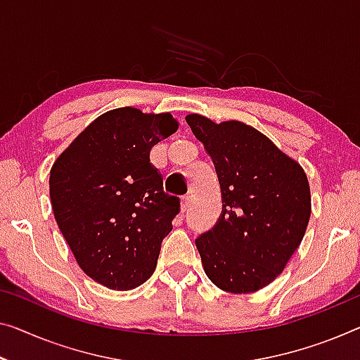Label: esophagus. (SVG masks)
Listing matches in <instances>:
<instances>
[{"mask_svg": "<svg viewBox=\"0 0 360 360\" xmlns=\"http://www.w3.org/2000/svg\"><path fill=\"white\" fill-rule=\"evenodd\" d=\"M189 207H191V198L189 197H184L181 200V212L186 213L187 210H189Z\"/></svg>", "mask_w": 360, "mask_h": 360, "instance_id": "obj_1", "label": "esophagus"}]
</instances>
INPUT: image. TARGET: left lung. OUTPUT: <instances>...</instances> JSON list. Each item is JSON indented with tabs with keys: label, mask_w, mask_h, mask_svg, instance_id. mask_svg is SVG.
Segmentation results:
<instances>
[{
	"label": "left lung",
	"mask_w": 360,
	"mask_h": 360,
	"mask_svg": "<svg viewBox=\"0 0 360 360\" xmlns=\"http://www.w3.org/2000/svg\"><path fill=\"white\" fill-rule=\"evenodd\" d=\"M217 169L223 210L195 245L203 270L219 289L249 294L265 288L297 250L310 218L302 166L265 134L240 121L186 116Z\"/></svg>",
	"instance_id": "1"
}]
</instances>
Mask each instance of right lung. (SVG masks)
<instances>
[{"label": "right lung", "instance_id": "add662e5", "mask_svg": "<svg viewBox=\"0 0 360 360\" xmlns=\"http://www.w3.org/2000/svg\"><path fill=\"white\" fill-rule=\"evenodd\" d=\"M178 127L169 112L106 111L51 166L58 226L82 271L106 288L129 291L157 268L179 198L165 194L150 150Z\"/></svg>", "mask_w": 360, "mask_h": 360}]
</instances>
